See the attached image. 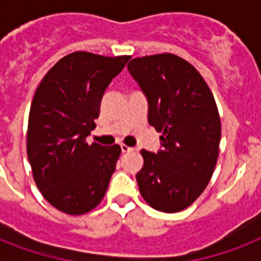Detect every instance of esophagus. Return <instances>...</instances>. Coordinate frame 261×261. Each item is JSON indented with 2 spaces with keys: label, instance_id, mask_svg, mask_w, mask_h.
<instances>
[{
  "label": "esophagus",
  "instance_id": "esophagus-1",
  "mask_svg": "<svg viewBox=\"0 0 261 261\" xmlns=\"http://www.w3.org/2000/svg\"><path fill=\"white\" fill-rule=\"evenodd\" d=\"M120 149H122L123 153H128V151L133 150V147L127 146V145H124V143H122V145H120Z\"/></svg>",
  "mask_w": 261,
  "mask_h": 261
}]
</instances>
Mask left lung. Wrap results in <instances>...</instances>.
<instances>
[{
	"label": "left lung",
	"mask_w": 261,
	"mask_h": 261,
	"mask_svg": "<svg viewBox=\"0 0 261 261\" xmlns=\"http://www.w3.org/2000/svg\"><path fill=\"white\" fill-rule=\"evenodd\" d=\"M149 101V123L161 133L157 153L145 149L137 173L149 206L177 213L200 196L219 154L221 119L200 73L171 53L134 58L127 65Z\"/></svg>",
	"instance_id": "left-lung-1"
}]
</instances>
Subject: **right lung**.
Masks as SVG:
<instances>
[{
  "label": "right lung",
  "instance_id": "add662e5",
  "mask_svg": "<svg viewBox=\"0 0 261 261\" xmlns=\"http://www.w3.org/2000/svg\"><path fill=\"white\" fill-rule=\"evenodd\" d=\"M130 55L75 51L47 71L31 104L27 155L35 184L51 206L83 215L100 204L122 153L87 142L107 87Z\"/></svg>",
  "mask_w": 261,
  "mask_h": 261
}]
</instances>
